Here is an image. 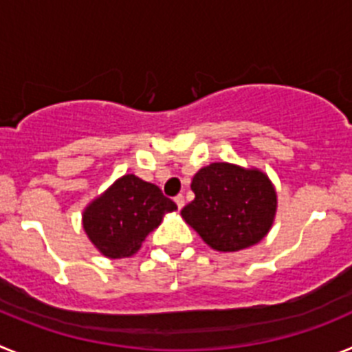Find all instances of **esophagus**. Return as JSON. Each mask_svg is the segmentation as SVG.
<instances>
[{
  "label": "esophagus",
  "mask_w": 352,
  "mask_h": 352,
  "mask_svg": "<svg viewBox=\"0 0 352 352\" xmlns=\"http://www.w3.org/2000/svg\"><path fill=\"white\" fill-rule=\"evenodd\" d=\"M174 203H176V206L182 210V208L185 206V197H183V195H176V197H174Z\"/></svg>",
  "instance_id": "obj_1"
}]
</instances>
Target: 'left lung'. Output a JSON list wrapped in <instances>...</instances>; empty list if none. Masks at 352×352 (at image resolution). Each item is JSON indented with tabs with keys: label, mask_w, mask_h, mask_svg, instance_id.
Masks as SVG:
<instances>
[{
	"label": "left lung",
	"mask_w": 352,
	"mask_h": 352,
	"mask_svg": "<svg viewBox=\"0 0 352 352\" xmlns=\"http://www.w3.org/2000/svg\"><path fill=\"white\" fill-rule=\"evenodd\" d=\"M190 186L195 199L183 208L182 217L211 248L238 252L268 234L276 192L259 169L214 162L195 174Z\"/></svg>",
	"instance_id": "left-lung-1"
}]
</instances>
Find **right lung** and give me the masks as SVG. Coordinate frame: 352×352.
Wrapping results in <instances>:
<instances>
[{
	"mask_svg": "<svg viewBox=\"0 0 352 352\" xmlns=\"http://www.w3.org/2000/svg\"><path fill=\"white\" fill-rule=\"evenodd\" d=\"M176 204L153 183L125 174L88 204L82 213L84 231L105 257H130L146 236L160 226L162 217Z\"/></svg>",
	"mask_w": 352,
	"mask_h": 352,
	"instance_id": "right-lung-1",
	"label": "right lung"
}]
</instances>
